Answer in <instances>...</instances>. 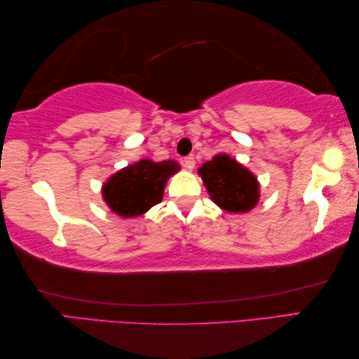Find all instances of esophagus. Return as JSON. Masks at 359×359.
<instances>
[{
    "label": "esophagus",
    "mask_w": 359,
    "mask_h": 359,
    "mask_svg": "<svg viewBox=\"0 0 359 359\" xmlns=\"http://www.w3.org/2000/svg\"><path fill=\"white\" fill-rule=\"evenodd\" d=\"M184 165H185V168L187 170H189L191 171L193 168H194V165H196V160H194V156H188V157H185L184 158Z\"/></svg>",
    "instance_id": "34e87169"
}]
</instances>
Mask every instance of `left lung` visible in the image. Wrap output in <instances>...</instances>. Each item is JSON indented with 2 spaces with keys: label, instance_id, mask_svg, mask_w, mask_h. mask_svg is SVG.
<instances>
[{
  "label": "left lung",
  "instance_id": "1",
  "mask_svg": "<svg viewBox=\"0 0 359 359\" xmlns=\"http://www.w3.org/2000/svg\"><path fill=\"white\" fill-rule=\"evenodd\" d=\"M197 174L211 201L226 212H248L261 197V185L256 175L228 154L215 156L197 170Z\"/></svg>",
  "mask_w": 359,
  "mask_h": 359
}]
</instances>
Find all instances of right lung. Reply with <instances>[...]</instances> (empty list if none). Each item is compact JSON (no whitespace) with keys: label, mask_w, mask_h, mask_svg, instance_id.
I'll return each instance as SVG.
<instances>
[{"label":"right lung","mask_w":359,"mask_h":359,"mask_svg":"<svg viewBox=\"0 0 359 359\" xmlns=\"http://www.w3.org/2000/svg\"><path fill=\"white\" fill-rule=\"evenodd\" d=\"M180 171L175 160L142 158L121 168L102 187L103 201L117 216L129 219L147 212L163 199L168 179Z\"/></svg>","instance_id":"right-lung-1"}]
</instances>
